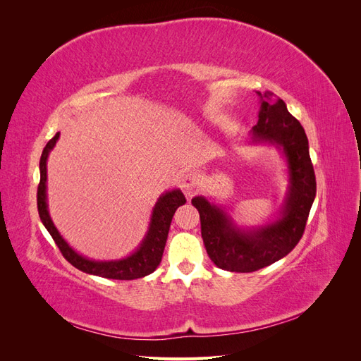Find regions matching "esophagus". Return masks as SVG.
Returning a JSON list of instances; mask_svg holds the SVG:
<instances>
[{
	"mask_svg": "<svg viewBox=\"0 0 361 361\" xmlns=\"http://www.w3.org/2000/svg\"><path fill=\"white\" fill-rule=\"evenodd\" d=\"M180 188L185 194L192 195L195 192V190H197V179H195V174H192V173L185 174L182 179V183H180Z\"/></svg>",
	"mask_w": 361,
	"mask_h": 361,
	"instance_id": "1",
	"label": "esophagus"
}]
</instances>
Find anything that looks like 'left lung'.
I'll list each match as a JSON object with an SVG mask.
<instances>
[{
    "instance_id": "8db88e82",
    "label": "left lung",
    "mask_w": 361,
    "mask_h": 361,
    "mask_svg": "<svg viewBox=\"0 0 361 361\" xmlns=\"http://www.w3.org/2000/svg\"><path fill=\"white\" fill-rule=\"evenodd\" d=\"M260 96L257 125L250 133L253 143H268L283 152L289 187L276 221L253 231L238 227L221 206L202 195L191 200L200 214L202 238L214 264L231 272H253L289 255L300 243L316 195V178L304 128L283 99L272 92Z\"/></svg>"
}]
</instances>
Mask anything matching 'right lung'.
Instances as JSON below:
<instances>
[{
    "label": "right lung",
    "mask_w": 361,
    "mask_h": 361,
    "mask_svg": "<svg viewBox=\"0 0 361 361\" xmlns=\"http://www.w3.org/2000/svg\"><path fill=\"white\" fill-rule=\"evenodd\" d=\"M59 137H60V133H57L48 141V145L42 152L40 166H39L40 182L37 187V211L43 226L47 227V231L49 232L54 241H56L63 257L75 268H78L80 271L87 272V274L105 277V279L134 280V279H141L152 274V272L158 268L159 262L162 259V253H164V248H166L173 215L179 206L187 203L185 195L180 192V190L167 191L166 194L161 195L154 207V212H152L149 231L143 241H141L140 247L130 256L118 259V260H104V262L87 259L76 253V251L72 247H69L66 241H64L63 236L59 233L57 227L54 226L48 212L47 161L49 157V152L54 149V146H56Z\"/></svg>",
    "instance_id": "obj_1"
}]
</instances>
